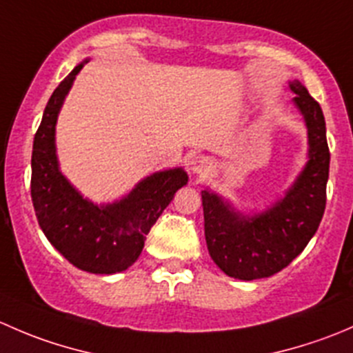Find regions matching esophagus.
Listing matches in <instances>:
<instances>
[{"instance_id":"esophagus-1","label":"esophagus","mask_w":353,"mask_h":353,"mask_svg":"<svg viewBox=\"0 0 353 353\" xmlns=\"http://www.w3.org/2000/svg\"><path fill=\"white\" fill-rule=\"evenodd\" d=\"M210 169H212V162H210L208 157H196V159H193V162H191V170H193V174H205L208 172Z\"/></svg>"}]
</instances>
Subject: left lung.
<instances>
[{
	"label": "left lung",
	"mask_w": 353,
	"mask_h": 353,
	"mask_svg": "<svg viewBox=\"0 0 353 353\" xmlns=\"http://www.w3.org/2000/svg\"><path fill=\"white\" fill-rule=\"evenodd\" d=\"M290 90L307 126L309 160L285 196L249 216L219 194L201 191L208 252L232 279H266L285 268L304 251L325 213L330 172L325 116L301 81H290Z\"/></svg>",
	"instance_id": "1"
}]
</instances>
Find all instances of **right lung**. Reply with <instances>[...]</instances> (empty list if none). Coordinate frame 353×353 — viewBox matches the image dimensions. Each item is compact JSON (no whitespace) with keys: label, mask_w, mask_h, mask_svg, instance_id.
<instances>
[{"label":"right lung","mask_w":353,"mask_h":353,"mask_svg":"<svg viewBox=\"0 0 353 353\" xmlns=\"http://www.w3.org/2000/svg\"><path fill=\"white\" fill-rule=\"evenodd\" d=\"M85 63L58 85L46 105L34 138L30 194L42 232L71 265L88 273L112 275L137 261L157 219L176 191L188 184V174L183 167L155 172L123 199L101 206L68 183L56 157V121Z\"/></svg>","instance_id":"add662e5"}]
</instances>
